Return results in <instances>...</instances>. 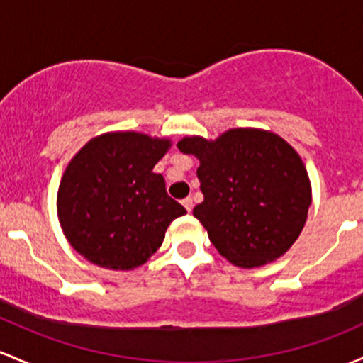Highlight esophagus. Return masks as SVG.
<instances>
[{
	"instance_id": "obj_1",
	"label": "esophagus",
	"mask_w": 363,
	"mask_h": 363,
	"mask_svg": "<svg viewBox=\"0 0 363 363\" xmlns=\"http://www.w3.org/2000/svg\"><path fill=\"white\" fill-rule=\"evenodd\" d=\"M182 205H184V208L188 210V212H191V210H193V198H184V200H182Z\"/></svg>"
}]
</instances>
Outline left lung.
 <instances>
[{
    "label": "left lung",
    "mask_w": 363,
    "mask_h": 363,
    "mask_svg": "<svg viewBox=\"0 0 363 363\" xmlns=\"http://www.w3.org/2000/svg\"><path fill=\"white\" fill-rule=\"evenodd\" d=\"M177 148L200 160L205 200L193 215L222 257L253 269L291 248L312 203L308 174L291 145L269 130L230 129L215 141L184 138Z\"/></svg>",
    "instance_id": "8db88e82"
}]
</instances>
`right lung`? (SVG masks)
<instances>
[{"label":"right lung","instance_id":"add662e5","mask_svg":"<svg viewBox=\"0 0 363 363\" xmlns=\"http://www.w3.org/2000/svg\"><path fill=\"white\" fill-rule=\"evenodd\" d=\"M169 139L106 133L72 158L60 181V225L72 248L91 264L130 270L162 246L167 227L186 208L167 194L153 167Z\"/></svg>","mask_w":363,"mask_h":363}]
</instances>
